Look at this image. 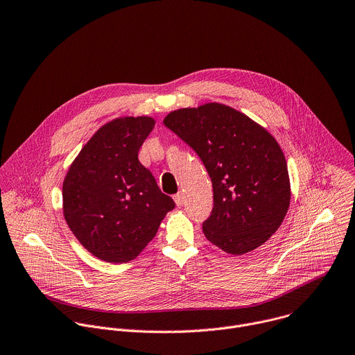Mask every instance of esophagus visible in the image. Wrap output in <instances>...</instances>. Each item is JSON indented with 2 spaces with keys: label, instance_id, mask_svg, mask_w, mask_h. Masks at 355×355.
Returning a JSON list of instances; mask_svg holds the SVG:
<instances>
[{
  "label": "esophagus",
  "instance_id": "esophagus-1",
  "mask_svg": "<svg viewBox=\"0 0 355 355\" xmlns=\"http://www.w3.org/2000/svg\"><path fill=\"white\" fill-rule=\"evenodd\" d=\"M184 193L182 192H178V193H175L174 195V202H175V205L180 207V206H182L184 205Z\"/></svg>",
  "mask_w": 355,
  "mask_h": 355
}]
</instances>
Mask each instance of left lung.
I'll use <instances>...</instances> for the list:
<instances>
[{
  "instance_id": "1",
  "label": "left lung",
  "mask_w": 355,
  "mask_h": 355,
  "mask_svg": "<svg viewBox=\"0 0 355 355\" xmlns=\"http://www.w3.org/2000/svg\"><path fill=\"white\" fill-rule=\"evenodd\" d=\"M163 124L200 157L213 187L205 237L231 255L265 244L291 200L284 153L272 134L244 112L205 103L168 112Z\"/></svg>"
}]
</instances>
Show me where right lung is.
<instances>
[{"mask_svg": "<svg viewBox=\"0 0 355 355\" xmlns=\"http://www.w3.org/2000/svg\"><path fill=\"white\" fill-rule=\"evenodd\" d=\"M156 121L118 116L100 127L71 163L62 182V214L76 240L108 263L135 259L175 207L138 152Z\"/></svg>", "mask_w": 355, "mask_h": 355, "instance_id": "add662e5", "label": "right lung"}]
</instances>
